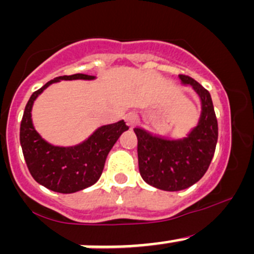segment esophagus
Here are the masks:
<instances>
[{
    "label": "esophagus",
    "instance_id": "obj_1",
    "mask_svg": "<svg viewBox=\"0 0 254 254\" xmlns=\"http://www.w3.org/2000/svg\"><path fill=\"white\" fill-rule=\"evenodd\" d=\"M137 115L134 114V113H129V114L125 115V122H127V124L129 125V127H134L135 124L137 123Z\"/></svg>",
    "mask_w": 254,
    "mask_h": 254
}]
</instances>
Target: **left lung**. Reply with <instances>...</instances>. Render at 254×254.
Returning <instances> with one entry per match:
<instances>
[{
	"label": "left lung",
	"mask_w": 254,
	"mask_h": 254,
	"mask_svg": "<svg viewBox=\"0 0 254 254\" xmlns=\"http://www.w3.org/2000/svg\"><path fill=\"white\" fill-rule=\"evenodd\" d=\"M184 84H190L201 99L198 125L182 140H166L135 127L137 158L142 179L155 188L177 191L189 188L209 168L216 148L217 119L209 91L189 76L179 75Z\"/></svg>",
	"instance_id": "obj_1"
}]
</instances>
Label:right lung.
<instances>
[{"label":"right lung","mask_w":254,"mask_h":254,"mask_svg":"<svg viewBox=\"0 0 254 254\" xmlns=\"http://www.w3.org/2000/svg\"><path fill=\"white\" fill-rule=\"evenodd\" d=\"M94 76L75 73L56 77L30 96L22 122L19 140L30 175L39 184L58 193H75L96 183L103 172L106 158L120 135L129 129L124 120L104 125L89 139L73 147H59L48 143L35 131L32 107L35 98L54 82L60 79H93Z\"/></svg>","instance_id":"right-lung-1"}]
</instances>
